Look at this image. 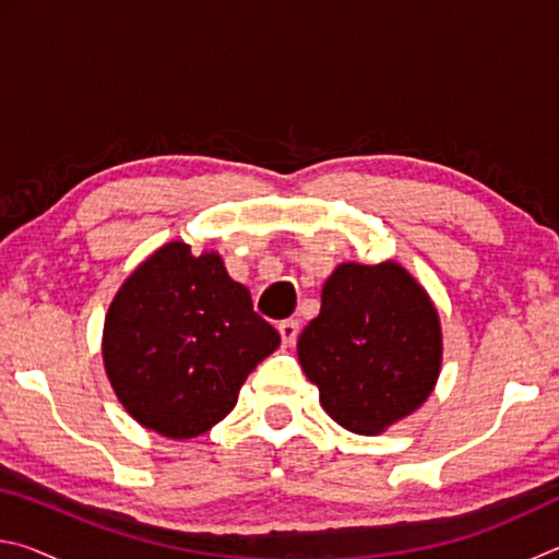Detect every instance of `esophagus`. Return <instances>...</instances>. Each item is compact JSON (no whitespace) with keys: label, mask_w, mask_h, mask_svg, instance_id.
Returning a JSON list of instances; mask_svg holds the SVG:
<instances>
[{"label":"esophagus","mask_w":559,"mask_h":559,"mask_svg":"<svg viewBox=\"0 0 559 559\" xmlns=\"http://www.w3.org/2000/svg\"><path fill=\"white\" fill-rule=\"evenodd\" d=\"M278 333H281L283 345H296L298 333H300L298 320H281V323H278Z\"/></svg>","instance_id":"34e87169"}]
</instances>
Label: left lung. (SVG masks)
<instances>
[{"mask_svg": "<svg viewBox=\"0 0 559 559\" xmlns=\"http://www.w3.org/2000/svg\"><path fill=\"white\" fill-rule=\"evenodd\" d=\"M298 359L340 427L374 437L419 409L439 380L437 308L400 263H340Z\"/></svg>", "mask_w": 559, "mask_h": 559, "instance_id": "left-lung-1", "label": "left lung"}]
</instances>
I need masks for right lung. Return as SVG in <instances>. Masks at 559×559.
<instances>
[{"mask_svg":"<svg viewBox=\"0 0 559 559\" xmlns=\"http://www.w3.org/2000/svg\"><path fill=\"white\" fill-rule=\"evenodd\" d=\"M281 345L219 253L169 241L130 273L103 328V362L145 429L192 439L229 414L246 377Z\"/></svg>","mask_w":559,"mask_h":559,"instance_id":"add662e5","label":"right lung"}]
</instances>
